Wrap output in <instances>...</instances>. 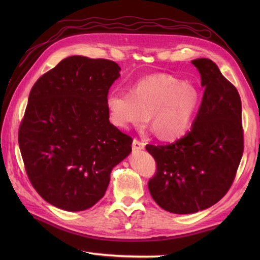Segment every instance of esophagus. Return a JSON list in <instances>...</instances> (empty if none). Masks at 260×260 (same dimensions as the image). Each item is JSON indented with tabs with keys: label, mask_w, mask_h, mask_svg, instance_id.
Wrapping results in <instances>:
<instances>
[{
	"label": "esophagus",
	"mask_w": 260,
	"mask_h": 260,
	"mask_svg": "<svg viewBox=\"0 0 260 260\" xmlns=\"http://www.w3.org/2000/svg\"><path fill=\"white\" fill-rule=\"evenodd\" d=\"M133 150H142V149H144V143L141 142V141L134 139L133 140Z\"/></svg>",
	"instance_id": "obj_1"
}]
</instances>
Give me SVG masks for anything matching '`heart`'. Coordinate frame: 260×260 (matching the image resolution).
<instances>
[{
    "label": "heart",
    "mask_w": 260,
    "mask_h": 260,
    "mask_svg": "<svg viewBox=\"0 0 260 260\" xmlns=\"http://www.w3.org/2000/svg\"><path fill=\"white\" fill-rule=\"evenodd\" d=\"M199 93L191 85L170 74L141 79L132 91L113 90L107 98L110 121L120 129L150 122L164 140H177L192 124Z\"/></svg>",
    "instance_id": "obj_1"
}]
</instances>
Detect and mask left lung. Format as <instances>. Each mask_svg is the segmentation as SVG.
Returning a JSON list of instances; mask_svg holds the SVG:
<instances>
[{"label":"left lung","mask_w":260,"mask_h":260,"mask_svg":"<svg viewBox=\"0 0 260 260\" xmlns=\"http://www.w3.org/2000/svg\"><path fill=\"white\" fill-rule=\"evenodd\" d=\"M191 63L204 94L190 132L174 143L146 147L157 165L149 191L161 209L177 214L199 212L221 200L243 155L239 91L211 59Z\"/></svg>","instance_id":"1"}]
</instances>
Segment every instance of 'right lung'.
Segmentation results:
<instances>
[{"mask_svg":"<svg viewBox=\"0 0 260 260\" xmlns=\"http://www.w3.org/2000/svg\"><path fill=\"white\" fill-rule=\"evenodd\" d=\"M119 71L112 60L71 56L30 89L18 143L30 183L56 208L95 205L113 167L132 151L133 140L110 122L107 109Z\"/></svg>","mask_w":260,"mask_h":260,"instance_id":"right-lung-1","label":"right lung"}]
</instances>
